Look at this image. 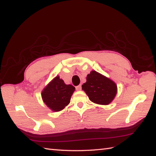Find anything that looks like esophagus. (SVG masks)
<instances>
[{
	"mask_svg": "<svg viewBox=\"0 0 156 156\" xmlns=\"http://www.w3.org/2000/svg\"><path fill=\"white\" fill-rule=\"evenodd\" d=\"M76 90H80L81 89H82L81 85H78V86H77V87H76Z\"/></svg>",
	"mask_w": 156,
	"mask_h": 156,
	"instance_id": "esophagus-1",
	"label": "esophagus"
}]
</instances>
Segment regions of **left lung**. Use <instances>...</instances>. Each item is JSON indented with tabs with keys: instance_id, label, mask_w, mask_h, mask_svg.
<instances>
[{
	"instance_id": "obj_1",
	"label": "left lung",
	"mask_w": 156,
	"mask_h": 156,
	"mask_svg": "<svg viewBox=\"0 0 156 156\" xmlns=\"http://www.w3.org/2000/svg\"><path fill=\"white\" fill-rule=\"evenodd\" d=\"M82 89L90 101L102 105L110 104L117 93L115 82L95 70L87 75V82L82 84Z\"/></svg>"
}]
</instances>
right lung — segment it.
Segmentation results:
<instances>
[{"instance_id":"right-lung-1","label":"right lung","mask_w":156,"mask_h":156,"mask_svg":"<svg viewBox=\"0 0 156 156\" xmlns=\"http://www.w3.org/2000/svg\"><path fill=\"white\" fill-rule=\"evenodd\" d=\"M74 91V87L66 84L64 80L57 76L42 90L41 98L49 109L58 112L69 105Z\"/></svg>"}]
</instances>
